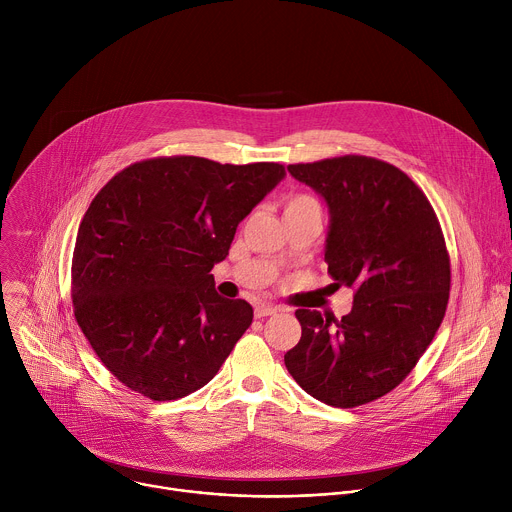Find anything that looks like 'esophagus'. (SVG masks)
Instances as JSON below:
<instances>
[{
  "label": "esophagus",
  "mask_w": 512,
  "mask_h": 512,
  "mask_svg": "<svg viewBox=\"0 0 512 512\" xmlns=\"http://www.w3.org/2000/svg\"><path fill=\"white\" fill-rule=\"evenodd\" d=\"M279 310L277 308H273V306H265V304H261V306H255V318H265V316H273V314H277Z\"/></svg>",
  "instance_id": "obj_1"
}]
</instances>
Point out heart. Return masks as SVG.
<instances>
[{
    "label": "heart",
    "mask_w": 512,
    "mask_h": 512,
    "mask_svg": "<svg viewBox=\"0 0 512 512\" xmlns=\"http://www.w3.org/2000/svg\"><path fill=\"white\" fill-rule=\"evenodd\" d=\"M306 204H318V200L310 194H294L287 198L285 208H298V206H306Z\"/></svg>",
    "instance_id": "heart-1"
}]
</instances>
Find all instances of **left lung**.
Returning a JSON list of instances; mask_svg holds the SVG:
<instances>
[{"mask_svg": "<svg viewBox=\"0 0 512 512\" xmlns=\"http://www.w3.org/2000/svg\"><path fill=\"white\" fill-rule=\"evenodd\" d=\"M287 170L328 202L324 261L354 304L340 320L296 310L302 338L283 360L308 395L352 409L401 385L431 344L450 300V253L427 196L397 166L350 154Z\"/></svg>", "mask_w": 512, "mask_h": 512, "instance_id": "left-lung-1", "label": "left lung"}]
</instances>
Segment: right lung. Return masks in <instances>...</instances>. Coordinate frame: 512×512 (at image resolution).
I'll list each match as a JSON object with an SVG mask.
<instances>
[{"mask_svg": "<svg viewBox=\"0 0 512 512\" xmlns=\"http://www.w3.org/2000/svg\"><path fill=\"white\" fill-rule=\"evenodd\" d=\"M285 176L275 162L162 156L117 172L93 198L72 253L77 324L107 371L152 401L182 399L221 369L253 322L210 269Z\"/></svg>", "mask_w": 512, "mask_h": 512, "instance_id": "obj_1", "label": "right lung"}]
</instances>
